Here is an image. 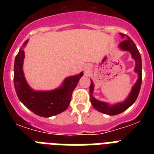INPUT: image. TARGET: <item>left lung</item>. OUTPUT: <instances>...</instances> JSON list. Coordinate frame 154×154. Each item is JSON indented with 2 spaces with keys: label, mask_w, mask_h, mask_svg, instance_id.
<instances>
[{
  "label": "left lung",
  "mask_w": 154,
  "mask_h": 154,
  "mask_svg": "<svg viewBox=\"0 0 154 154\" xmlns=\"http://www.w3.org/2000/svg\"><path fill=\"white\" fill-rule=\"evenodd\" d=\"M122 37H125L123 33H120ZM128 39L125 40L119 44L120 49L124 51H129L131 53V55L133 58L136 62V65L134 68V71L138 74V79L135 83L133 89L131 90V93L128 96V98L124 101L123 102H119L117 104H115L113 105H108L107 103L100 101L97 100L93 97V93H94V83L91 81V85L89 87V93H90V101H91L92 105L99 112H103L105 114L108 115H117L121 112H124L129 107H130L137 98L139 92L141 89V80H142V72H141V54L139 53L138 49L137 48L136 45L134 42L130 39V37H127Z\"/></svg>",
  "instance_id": "8db88e82"
}]
</instances>
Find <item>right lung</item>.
Masks as SVG:
<instances>
[{"instance_id":"obj_1","label":"right lung","mask_w":154,"mask_h":154,"mask_svg":"<svg viewBox=\"0 0 154 154\" xmlns=\"http://www.w3.org/2000/svg\"><path fill=\"white\" fill-rule=\"evenodd\" d=\"M28 40L23 44L16 56L14 63L13 82L18 98L35 114L49 117L64 112L69 105L72 94L77 86L83 72L65 78L62 85L52 91H34L25 81L23 72V61L25 57L24 47Z\"/></svg>"}]
</instances>
